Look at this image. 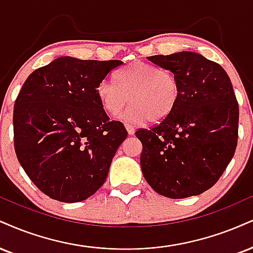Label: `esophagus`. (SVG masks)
<instances>
[{
	"mask_svg": "<svg viewBox=\"0 0 253 253\" xmlns=\"http://www.w3.org/2000/svg\"><path fill=\"white\" fill-rule=\"evenodd\" d=\"M126 128H127V132H128L129 135H132L135 130L134 126H133V125H129V124H126Z\"/></svg>",
	"mask_w": 253,
	"mask_h": 253,
	"instance_id": "esophagus-1",
	"label": "esophagus"
}]
</instances>
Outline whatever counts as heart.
Returning a JSON list of instances; mask_svg holds the SVG:
<instances>
[{
    "mask_svg": "<svg viewBox=\"0 0 253 253\" xmlns=\"http://www.w3.org/2000/svg\"><path fill=\"white\" fill-rule=\"evenodd\" d=\"M115 84L103 80L96 95L106 112L119 114L127 102L132 103L123 114L125 123L156 124L165 120L178 105L180 81L174 73L153 63L138 61L115 73Z\"/></svg>",
    "mask_w": 253,
    "mask_h": 253,
    "instance_id": "1",
    "label": "heart"
}]
</instances>
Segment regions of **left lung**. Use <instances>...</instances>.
Listing matches in <instances>:
<instances>
[{
  "label": "left lung",
  "mask_w": 253,
  "mask_h": 253,
  "mask_svg": "<svg viewBox=\"0 0 253 253\" xmlns=\"http://www.w3.org/2000/svg\"><path fill=\"white\" fill-rule=\"evenodd\" d=\"M147 60L174 73L181 95L165 120L135 132L142 174L164 197L198 196L219 180L236 152L239 107L232 84L223 67L193 51Z\"/></svg>",
  "instance_id": "obj_1"
}]
</instances>
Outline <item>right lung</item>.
Instances as JSON below:
<instances>
[{
	"instance_id": "add662e5",
	"label": "right lung",
	"mask_w": 253,
	"mask_h": 253,
	"mask_svg": "<svg viewBox=\"0 0 253 253\" xmlns=\"http://www.w3.org/2000/svg\"><path fill=\"white\" fill-rule=\"evenodd\" d=\"M123 61L63 56L29 75L14 106V147L41 192L63 203L87 199L102 186L127 138L109 120L96 87Z\"/></svg>"
}]
</instances>
